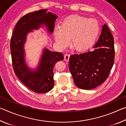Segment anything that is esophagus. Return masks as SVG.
<instances>
[{
	"label": "esophagus",
	"instance_id": "obj_1",
	"mask_svg": "<svg viewBox=\"0 0 126 126\" xmlns=\"http://www.w3.org/2000/svg\"><path fill=\"white\" fill-rule=\"evenodd\" d=\"M69 57H70V55H68V54H65L64 55V60L67 62H68L69 60Z\"/></svg>",
	"mask_w": 126,
	"mask_h": 126
}]
</instances>
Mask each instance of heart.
<instances>
[{"instance_id": "heart-1", "label": "heart", "mask_w": 126, "mask_h": 126, "mask_svg": "<svg viewBox=\"0 0 126 126\" xmlns=\"http://www.w3.org/2000/svg\"><path fill=\"white\" fill-rule=\"evenodd\" d=\"M99 32V26L94 19L78 15L68 16L53 31V36L59 47H67L71 39L72 47L77 52H84L93 45Z\"/></svg>"}]
</instances>
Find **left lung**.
<instances>
[{
  "instance_id": "obj_1",
  "label": "left lung",
  "mask_w": 126,
  "mask_h": 126,
  "mask_svg": "<svg viewBox=\"0 0 126 126\" xmlns=\"http://www.w3.org/2000/svg\"><path fill=\"white\" fill-rule=\"evenodd\" d=\"M94 48L93 51L70 56L69 71L74 83L80 89H92L103 83L113 65V37L106 24Z\"/></svg>"
}]
</instances>
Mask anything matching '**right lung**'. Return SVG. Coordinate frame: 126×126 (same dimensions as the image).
Listing matches in <instances>:
<instances>
[{
	"label": "right lung",
	"instance_id": "1",
	"mask_svg": "<svg viewBox=\"0 0 126 126\" xmlns=\"http://www.w3.org/2000/svg\"><path fill=\"white\" fill-rule=\"evenodd\" d=\"M47 10L40 9L22 17L15 27L10 41L15 74L25 86L38 93H47L53 88V68L57 62L64 59L62 53L52 52L44 48L37 68L31 69L25 62L24 46L27 35L42 25H46L49 33L52 34L54 31L58 16Z\"/></svg>",
	"mask_w": 126,
	"mask_h": 126
}]
</instances>
